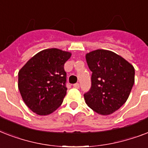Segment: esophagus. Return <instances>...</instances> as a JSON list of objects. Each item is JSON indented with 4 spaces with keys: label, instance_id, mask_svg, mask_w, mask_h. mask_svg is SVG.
<instances>
[{
    "label": "esophagus",
    "instance_id": "1",
    "mask_svg": "<svg viewBox=\"0 0 148 148\" xmlns=\"http://www.w3.org/2000/svg\"><path fill=\"white\" fill-rule=\"evenodd\" d=\"M74 88H77V89H78L79 88H80V84H79L78 83H76V84H74Z\"/></svg>",
    "mask_w": 148,
    "mask_h": 148
}]
</instances>
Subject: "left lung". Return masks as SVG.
Returning a JSON list of instances; mask_svg holds the SVG:
<instances>
[{
    "label": "left lung",
    "instance_id": "obj_1",
    "mask_svg": "<svg viewBox=\"0 0 148 148\" xmlns=\"http://www.w3.org/2000/svg\"><path fill=\"white\" fill-rule=\"evenodd\" d=\"M92 72L91 87L84 95L86 103L97 114L108 115L128 98L134 84V68L112 51L96 50L86 54Z\"/></svg>",
    "mask_w": 148,
    "mask_h": 148
}]
</instances>
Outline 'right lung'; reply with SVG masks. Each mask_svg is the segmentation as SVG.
<instances>
[{
	"label": "right lung",
	"instance_id": "add662e5",
	"mask_svg": "<svg viewBox=\"0 0 148 148\" xmlns=\"http://www.w3.org/2000/svg\"><path fill=\"white\" fill-rule=\"evenodd\" d=\"M71 53L57 48L40 51L18 72V88L24 103L38 115L53 112L67 94L64 66Z\"/></svg>",
	"mask_w": 148,
	"mask_h": 148
}]
</instances>
